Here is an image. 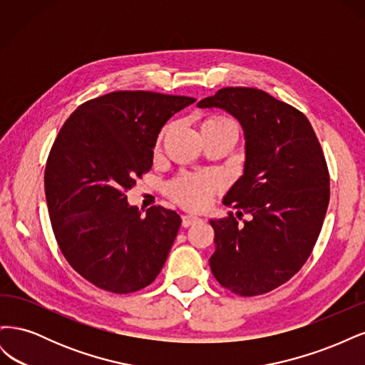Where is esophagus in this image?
I'll return each instance as SVG.
<instances>
[{"mask_svg": "<svg viewBox=\"0 0 365 365\" xmlns=\"http://www.w3.org/2000/svg\"><path fill=\"white\" fill-rule=\"evenodd\" d=\"M197 222H201V219L197 216H193V215H184L182 216V227H190V225H195Z\"/></svg>", "mask_w": 365, "mask_h": 365, "instance_id": "1", "label": "esophagus"}]
</instances>
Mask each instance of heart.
<instances>
[{
  "label": "heart",
  "mask_w": 365,
  "mask_h": 365,
  "mask_svg": "<svg viewBox=\"0 0 365 365\" xmlns=\"http://www.w3.org/2000/svg\"><path fill=\"white\" fill-rule=\"evenodd\" d=\"M202 126L213 128H233L237 129L236 123L231 118L224 115H212L204 121ZM220 185V180L216 175H193L182 176L172 185V193L181 204L190 208H202L212 201L213 190Z\"/></svg>",
  "instance_id": "obj_1"
}]
</instances>
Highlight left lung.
Returning <instances> with one entry per match:
<instances>
[{
    "label": "left lung",
    "instance_id": "8db88e82",
    "mask_svg": "<svg viewBox=\"0 0 365 365\" xmlns=\"http://www.w3.org/2000/svg\"><path fill=\"white\" fill-rule=\"evenodd\" d=\"M197 108L224 109L245 138L244 173L222 202L250 220L210 219V268L237 295L269 292L300 271L322 231L330 193L322 146L304 114L256 88H222Z\"/></svg>",
    "mask_w": 365,
    "mask_h": 365
}]
</instances>
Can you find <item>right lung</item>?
<instances>
[{
	"label": "right lung",
	"instance_id": "add662e5",
	"mask_svg": "<svg viewBox=\"0 0 365 365\" xmlns=\"http://www.w3.org/2000/svg\"><path fill=\"white\" fill-rule=\"evenodd\" d=\"M195 102L185 96L115 91L81 105L50 150L46 200L65 259L97 288L129 294L157 279L181 225L150 207L141 216L125 195L149 172L158 134Z\"/></svg>",
	"mask_w": 365,
	"mask_h": 365
}]
</instances>
